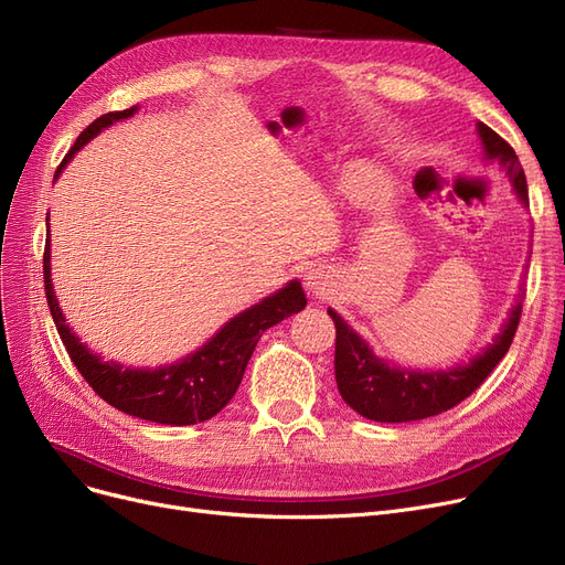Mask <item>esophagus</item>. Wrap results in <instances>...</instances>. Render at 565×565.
I'll return each instance as SVG.
<instances>
[{"label": "esophagus", "mask_w": 565, "mask_h": 565, "mask_svg": "<svg viewBox=\"0 0 565 565\" xmlns=\"http://www.w3.org/2000/svg\"><path fill=\"white\" fill-rule=\"evenodd\" d=\"M307 290L313 295H324V290H328V277H324L320 270H311L307 275Z\"/></svg>", "instance_id": "1"}]
</instances>
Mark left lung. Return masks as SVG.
Here are the masks:
<instances>
[{
    "mask_svg": "<svg viewBox=\"0 0 565 565\" xmlns=\"http://www.w3.org/2000/svg\"><path fill=\"white\" fill-rule=\"evenodd\" d=\"M477 128L486 160L494 162L509 175L518 199L529 205L524 169L513 146L486 124H479ZM328 313L337 328L334 373L343 401L371 422L403 424L447 412L481 387L483 380L503 360V354L509 352L513 343L522 316V300L513 307L501 332L481 354H477L469 364L454 366L449 371H409L390 366L384 360L375 358L366 341L358 332H352V328H348V322L334 309H328Z\"/></svg>",
    "mask_w": 565,
    "mask_h": 565,
    "instance_id": "1",
    "label": "left lung"
}]
</instances>
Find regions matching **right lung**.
Here are the masks:
<instances>
[{"mask_svg":"<svg viewBox=\"0 0 565 565\" xmlns=\"http://www.w3.org/2000/svg\"><path fill=\"white\" fill-rule=\"evenodd\" d=\"M137 111V107L124 111H109L84 128L71 151L56 167L54 178L64 171L84 143L92 141L100 130L121 121ZM50 228L43 254V279H45V298L50 313L54 318L56 332L62 337L73 364L82 377L92 384V390L107 401L111 407L121 409L132 417L167 424V426H192L213 419L215 414L233 398L241 387L247 362L252 352L263 337V332L284 318L298 313L307 307V295L298 279L288 281L281 290L270 298L260 300L252 309L231 318L224 328L203 343L196 352L188 354L185 360L158 366V369H126L116 362H103L100 354L88 350L75 332L66 324V318L58 309V300L50 279Z\"/></svg>","mask_w":565,"mask_h":565,"instance_id":"obj_1","label":"right lung"}]
</instances>
